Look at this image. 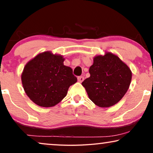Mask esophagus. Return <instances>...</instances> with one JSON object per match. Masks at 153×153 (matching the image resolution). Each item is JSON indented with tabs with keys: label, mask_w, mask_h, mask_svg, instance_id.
Returning a JSON list of instances; mask_svg holds the SVG:
<instances>
[{
	"label": "esophagus",
	"mask_w": 153,
	"mask_h": 153,
	"mask_svg": "<svg viewBox=\"0 0 153 153\" xmlns=\"http://www.w3.org/2000/svg\"><path fill=\"white\" fill-rule=\"evenodd\" d=\"M84 80V77L83 76H79L78 77V81H79V82H80V83H81L82 82V81Z\"/></svg>",
	"instance_id": "obj_1"
}]
</instances>
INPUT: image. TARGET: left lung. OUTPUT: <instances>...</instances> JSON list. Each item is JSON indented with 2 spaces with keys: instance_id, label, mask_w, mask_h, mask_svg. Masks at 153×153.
Here are the masks:
<instances>
[{
  "instance_id": "8db88e82",
  "label": "left lung",
  "mask_w": 153,
  "mask_h": 153,
  "mask_svg": "<svg viewBox=\"0 0 153 153\" xmlns=\"http://www.w3.org/2000/svg\"><path fill=\"white\" fill-rule=\"evenodd\" d=\"M91 76L82 82L90 100L100 107L118 103L129 89L131 72L118 56L110 52L96 56L90 67Z\"/></svg>"
}]
</instances>
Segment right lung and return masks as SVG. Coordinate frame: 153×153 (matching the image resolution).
I'll return each instance as SVG.
<instances>
[{
	"instance_id": "right-lung-1",
	"label": "right lung",
	"mask_w": 153,
	"mask_h": 153,
	"mask_svg": "<svg viewBox=\"0 0 153 153\" xmlns=\"http://www.w3.org/2000/svg\"><path fill=\"white\" fill-rule=\"evenodd\" d=\"M64 60L61 55L45 51L25 65L22 74L23 87L37 105H56L67 95L69 87L77 81L72 68L64 65Z\"/></svg>"
}]
</instances>
